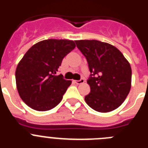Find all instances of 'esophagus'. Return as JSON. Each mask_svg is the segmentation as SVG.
Returning a JSON list of instances; mask_svg holds the SVG:
<instances>
[{"mask_svg":"<svg viewBox=\"0 0 148 148\" xmlns=\"http://www.w3.org/2000/svg\"><path fill=\"white\" fill-rule=\"evenodd\" d=\"M73 82H75V84H83L84 82V79L82 78V79H80V80H75V81H73Z\"/></svg>","mask_w":148,"mask_h":148,"instance_id":"34e87169","label":"esophagus"}]
</instances>
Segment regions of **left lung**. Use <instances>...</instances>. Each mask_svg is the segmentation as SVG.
I'll return each instance as SVG.
<instances>
[{
    "instance_id": "8db88e82",
    "label": "left lung",
    "mask_w": 148,
    "mask_h": 148,
    "mask_svg": "<svg viewBox=\"0 0 148 148\" xmlns=\"http://www.w3.org/2000/svg\"><path fill=\"white\" fill-rule=\"evenodd\" d=\"M86 57L90 72V92L84 98L90 108L101 113L118 108L131 88L130 63L116 47L97 40H75Z\"/></svg>"
}]
</instances>
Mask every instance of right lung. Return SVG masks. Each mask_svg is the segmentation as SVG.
<instances>
[{"mask_svg": "<svg viewBox=\"0 0 148 148\" xmlns=\"http://www.w3.org/2000/svg\"><path fill=\"white\" fill-rule=\"evenodd\" d=\"M75 47L73 40L48 39L30 48L15 70L17 90L27 105L38 111L54 108L72 81L56 75L63 58Z\"/></svg>", "mask_w": 148, "mask_h": 148, "instance_id": "obj_1", "label": "right lung"}]
</instances>
